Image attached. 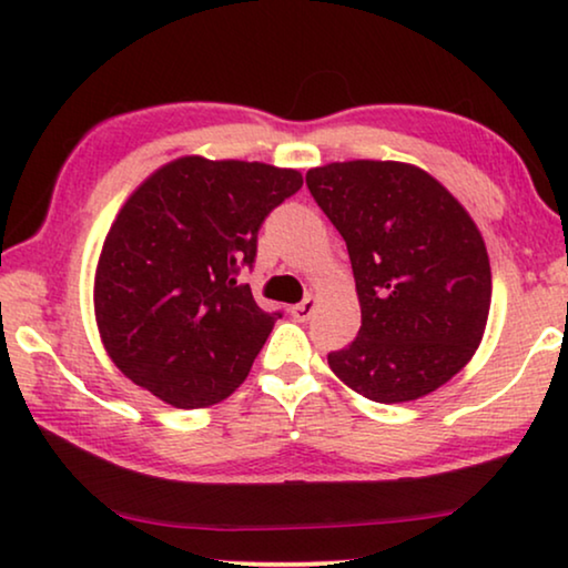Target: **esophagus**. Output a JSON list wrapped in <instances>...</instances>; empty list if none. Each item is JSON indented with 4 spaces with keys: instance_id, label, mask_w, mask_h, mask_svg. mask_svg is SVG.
<instances>
[{
    "instance_id": "esophagus-1",
    "label": "esophagus",
    "mask_w": 568,
    "mask_h": 568,
    "mask_svg": "<svg viewBox=\"0 0 568 568\" xmlns=\"http://www.w3.org/2000/svg\"><path fill=\"white\" fill-rule=\"evenodd\" d=\"M316 308H318V298H316V295H308L306 301L291 308V316L303 324V321H308L313 316V311H316Z\"/></svg>"
}]
</instances>
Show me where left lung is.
<instances>
[{
	"label": "left lung",
	"mask_w": 568,
	"mask_h": 568,
	"mask_svg": "<svg viewBox=\"0 0 568 568\" xmlns=\"http://www.w3.org/2000/svg\"><path fill=\"white\" fill-rule=\"evenodd\" d=\"M311 196L349 250L362 326L328 367L375 403L438 390L485 336L493 270L481 232L452 191L400 160L311 168Z\"/></svg>",
	"instance_id": "obj_1"
}]
</instances>
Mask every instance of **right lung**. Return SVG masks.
I'll return each mask as SVG.
<instances>
[{
    "mask_svg": "<svg viewBox=\"0 0 568 568\" xmlns=\"http://www.w3.org/2000/svg\"><path fill=\"white\" fill-rule=\"evenodd\" d=\"M301 171L183 155L150 173L109 226L94 316L109 359L173 408H209L247 379L281 313L247 283L257 232Z\"/></svg>",
    "mask_w": 568,
    "mask_h": 568,
    "instance_id": "obj_1",
    "label": "right lung"
}]
</instances>
